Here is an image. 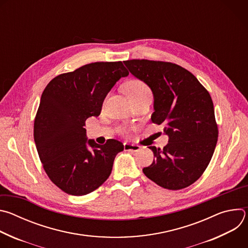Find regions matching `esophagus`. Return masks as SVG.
Here are the masks:
<instances>
[{"instance_id": "1", "label": "esophagus", "mask_w": 248, "mask_h": 248, "mask_svg": "<svg viewBox=\"0 0 248 248\" xmlns=\"http://www.w3.org/2000/svg\"><path fill=\"white\" fill-rule=\"evenodd\" d=\"M124 151H132V152H137V151L140 150V146L139 145L129 144V143H124Z\"/></svg>"}]
</instances>
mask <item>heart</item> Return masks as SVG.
<instances>
[{
    "instance_id": "b5f03b06",
    "label": "heart",
    "mask_w": 248,
    "mask_h": 248,
    "mask_svg": "<svg viewBox=\"0 0 248 248\" xmlns=\"http://www.w3.org/2000/svg\"><path fill=\"white\" fill-rule=\"evenodd\" d=\"M125 91L131 100L143 96H151V90L148 85L139 79L128 81L125 84Z\"/></svg>"
}]
</instances>
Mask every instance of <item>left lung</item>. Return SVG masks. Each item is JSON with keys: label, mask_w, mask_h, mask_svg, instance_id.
Instances as JSON below:
<instances>
[{"label": "left lung", "mask_w": 248, "mask_h": 248, "mask_svg": "<svg viewBox=\"0 0 248 248\" xmlns=\"http://www.w3.org/2000/svg\"><path fill=\"white\" fill-rule=\"evenodd\" d=\"M130 74L154 96V124H164L169 143L150 146L155 159L142 170L158 186L179 190L195 183L213 156L218 125L209 92L187 69L169 62L129 60Z\"/></svg>", "instance_id": "1"}]
</instances>
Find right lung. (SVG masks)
Masks as SVG:
<instances>
[{"label": "right lung", "instance_id": "obj_1", "mask_svg": "<svg viewBox=\"0 0 248 248\" xmlns=\"http://www.w3.org/2000/svg\"><path fill=\"white\" fill-rule=\"evenodd\" d=\"M128 76L122 62H97L53 78L44 89L34 121V141L49 179L70 195H85L110 176L124 145L87 140L85 121L98 117L116 82Z\"/></svg>", "mask_w": 248, "mask_h": 248}]
</instances>
